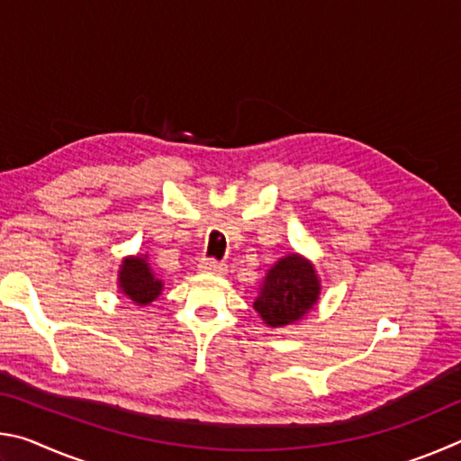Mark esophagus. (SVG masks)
Masks as SVG:
<instances>
[{"mask_svg": "<svg viewBox=\"0 0 461 461\" xmlns=\"http://www.w3.org/2000/svg\"><path fill=\"white\" fill-rule=\"evenodd\" d=\"M199 270L207 272V275H223V272L228 270V264H223L215 258H205L199 262Z\"/></svg>", "mask_w": 461, "mask_h": 461, "instance_id": "esophagus-1", "label": "esophagus"}]
</instances>
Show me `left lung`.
Masks as SVG:
<instances>
[{
    "label": "left lung",
    "instance_id": "obj_1",
    "mask_svg": "<svg viewBox=\"0 0 461 461\" xmlns=\"http://www.w3.org/2000/svg\"><path fill=\"white\" fill-rule=\"evenodd\" d=\"M319 299V280L313 267L296 254L278 260L268 270L254 309L270 327L299 321Z\"/></svg>",
    "mask_w": 461,
    "mask_h": 461
}]
</instances>
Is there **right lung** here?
Masks as SVG:
<instances>
[{"label": "right lung", "mask_w": 461, "mask_h": 461, "mask_svg": "<svg viewBox=\"0 0 461 461\" xmlns=\"http://www.w3.org/2000/svg\"><path fill=\"white\" fill-rule=\"evenodd\" d=\"M120 286L136 305H148L162 291V283L152 275L144 258H126L120 270Z\"/></svg>", "instance_id": "add662e5"}]
</instances>
